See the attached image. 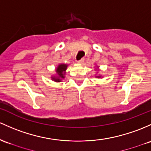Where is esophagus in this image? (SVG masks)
I'll list each match as a JSON object with an SVG mask.
<instances>
[{
    "label": "esophagus",
    "mask_w": 151,
    "mask_h": 151,
    "mask_svg": "<svg viewBox=\"0 0 151 151\" xmlns=\"http://www.w3.org/2000/svg\"><path fill=\"white\" fill-rule=\"evenodd\" d=\"M84 59H81L80 60L78 61V63H79V64H84Z\"/></svg>",
    "instance_id": "esophagus-1"
}]
</instances>
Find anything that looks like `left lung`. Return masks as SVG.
<instances>
[{"label":"left lung","instance_id":"1","mask_svg":"<svg viewBox=\"0 0 151 151\" xmlns=\"http://www.w3.org/2000/svg\"><path fill=\"white\" fill-rule=\"evenodd\" d=\"M95 69H96V70H97V71L100 70V69H99V67H97V68H95ZM95 77H96V78H99V79H100V78H102V77L100 75V74H98V75H96Z\"/></svg>","mask_w":151,"mask_h":151}]
</instances>
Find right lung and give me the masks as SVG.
<instances>
[{
	"mask_svg": "<svg viewBox=\"0 0 151 151\" xmlns=\"http://www.w3.org/2000/svg\"><path fill=\"white\" fill-rule=\"evenodd\" d=\"M68 67V64H59L56 67L55 75H51V80L54 81L55 82H62V79L65 78L66 75V70Z\"/></svg>",
	"mask_w": 151,
	"mask_h": 151,
	"instance_id": "add662e5",
	"label": "right lung"
}]
</instances>
